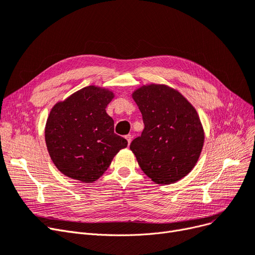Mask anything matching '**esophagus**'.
<instances>
[{
	"instance_id": "obj_1",
	"label": "esophagus",
	"mask_w": 255,
	"mask_h": 255,
	"mask_svg": "<svg viewBox=\"0 0 255 255\" xmlns=\"http://www.w3.org/2000/svg\"><path fill=\"white\" fill-rule=\"evenodd\" d=\"M125 138L127 139V142H128V145H130V143H131V140H132V135H131V134H128V135H126V136H125Z\"/></svg>"
}]
</instances>
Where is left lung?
Returning <instances> with one entry per match:
<instances>
[{"label":"left lung","instance_id":"8db88e82","mask_svg":"<svg viewBox=\"0 0 255 255\" xmlns=\"http://www.w3.org/2000/svg\"><path fill=\"white\" fill-rule=\"evenodd\" d=\"M132 99L145 128L130 149L143 172L159 185L182 180L199 161L205 132L195 108L181 92L163 84L137 88Z\"/></svg>","mask_w":255,"mask_h":255}]
</instances>
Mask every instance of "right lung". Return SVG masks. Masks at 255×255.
Instances as JSON below:
<instances>
[{"label":"right lung","instance_id":"1","mask_svg":"<svg viewBox=\"0 0 255 255\" xmlns=\"http://www.w3.org/2000/svg\"><path fill=\"white\" fill-rule=\"evenodd\" d=\"M115 93L88 86L58 102L45 126V140L53 164L66 176L93 183L128 142L115 133V122L106 112Z\"/></svg>","mask_w":255,"mask_h":255}]
</instances>
